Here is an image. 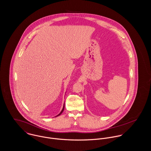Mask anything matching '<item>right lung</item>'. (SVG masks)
Wrapping results in <instances>:
<instances>
[{
    "instance_id": "right-lung-1",
    "label": "right lung",
    "mask_w": 151,
    "mask_h": 151,
    "mask_svg": "<svg viewBox=\"0 0 151 151\" xmlns=\"http://www.w3.org/2000/svg\"><path fill=\"white\" fill-rule=\"evenodd\" d=\"M64 105H65V104H64ZM64 109H65V105H64V106H63V109H62V111H61V112H60V113H59V114H58V116H59V115H60V114H62V113H63V110H64Z\"/></svg>"
}]
</instances>
